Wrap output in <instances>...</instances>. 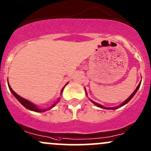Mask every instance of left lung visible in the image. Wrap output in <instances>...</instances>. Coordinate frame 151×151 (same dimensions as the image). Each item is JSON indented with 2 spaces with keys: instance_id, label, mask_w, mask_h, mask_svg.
<instances>
[{
  "instance_id": "8db88e82",
  "label": "left lung",
  "mask_w": 151,
  "mask_h": 151,
  "mask_svg": "<svg viewBox=\"0 0 151 151\" xmlns=\"http://www.w3.org/2000/svg\"><path fill=\"white\" fill-rule=\"evenodd\" d=\"M140 83H141V81L139 82V84H138V86H137V88H135V90L134 91V92L132 93V94H131V95L129 96V97H128V99H126L125 101H124V102H123L122 104H121L120 105H119V106H116V107H113V108H106V107H104L103 105H100V104H99V103H97V102H94V101H92L91 100V99H90V100H91V102H92V103H94V105H97V107H99V108H103V109H107V110H115V109H117V108H121V107H122V106H124V105H126V104L127 103H128L129 102L130 100H131V99L132 98V97H134V95L135 94V93L137 92V90H138V88H139V86H140ZM85 91H86V90H85ZM86 94L87 95V93H86Z\"/></svg>"
}]
</instances>
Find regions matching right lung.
<instances>
[{"label":"right lung","instance_id":"1","mask_svg":"<svg viewBox=\"0 0 151 151\" xmlns=\"http://www.w3.org/2000/svg\"><path fill=\"white\" fill-rule=\"evenodd\" d=\"M67 84H68V83H67ZM8 85H9V89H10V91H12V93L14 94V97L18 99L19 102L20 103H21L22 105H23V106L25 107V108H27V109H28L29 110H32V111H35V112H45V111H46V110H49V109H52V108H54V107L55 106L56 104H57V102H58L59 101H60V98H59L57 101H56L55 102H54V104H53L52 106H50V107H49V108H46V109H41V108H38V107L36 106V105H34V104H32V102H29V101L27 100V99H24V98H22V97H20L19 95H18V94H17L16 92H14V91L13 90H12V88H11V86H10V85H9V83H8ZM66 85H65V86H66ZM65 86L63 87V89H62L61 94H62V93H63V89H64Z\"/></svg>","mask_w":151,"mask_h":151}]
</instances>
